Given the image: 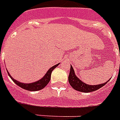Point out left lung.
<instances>
[{
	"label": "left lung",
	"instance_id": "obj_1",
	"mask_svg": "<svg viewBox=\"0 0 120 120\" xmlns=\"http://www.w3.org/2000/svg\"><path fill=\"white\" fill-rule=\"evenodd\" d=\"M68 80L71 87L74 89L80 92H82V93H90V92L98 90L101 87H102L110 80V79L107 82L103 83H101L98 85H94V86L89 85V84L84 83L83 82L80 80V78H78V76L75 75L74 69L71 65L70 72H69V75L68 77Z\"/></svg>",
	"mask_w": 120,
	"mask_h": 120
}]
</instances>
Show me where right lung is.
Instances as JSON below:
<instances>
[{
	"instance_id": "1",
	"label": "right lung",
	"mask_w": 120,
	"mask_h": 120,
	"mask_svg": "<svg viewBox=\"0 0 120 120\" xmlns=\"http://www.w3.org/2000/svg\"><path fill=\"white\" fill-rule=\"evenodd\" d=\"M59 64H56L54 66L51 67L49 70L47 71L46 74L41 79H40L34 82H32V83H22V82H19L18 80H15V79L13 78L10 75V74H9L8 71V75L9 76V77L11 78L12 80L15 83L17 84V86L20 87L21 88L26 89V90H30V91H37V90H41L42 89H44L45 86H47V83L49 82L52 71Z\"/></svg>"
}]
</instances>
